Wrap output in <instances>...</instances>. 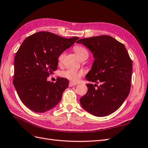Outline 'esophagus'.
<instances>
[{"mask_svg": "<svg viewBox=\"0 0 148 148\" xmlns=\"http://www.w3.org/2000/svg\"><path fill=\"white\" fill-rule=\"evenodd\" d=\"M77 84L76 83H74V82H70L69 83V87H73V86H76Z\"/></svg>", "mask_w": 148, "mask_h": 148, "instance_id": "1", "label": "esophagus"}]
</instances>
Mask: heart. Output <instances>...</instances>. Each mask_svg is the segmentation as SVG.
I'll list each match as a JSON object with an SVG mask.
<instances>
[{"instance_id": "b5f03b06", "label": "heart", "mask_w": 148, "mask_h": 148, "mask_svg": "<svg viewBox=\"0 0 148 148\" xmlns=\"http://www.w3.org/2000/svg\"><path fill=\"white\" fill-rule=\"evenodd\" d=\"M74 49L75 51V52L76 53V54L78 55V56L81 58V60L84 58L88 56V55L87 49L81 45H75L74 46ZM64 56H65L64 52L61 53L60 55H59L58 58V61L59 64H61L63 60H64ZM84 74V73L82 71H80V70H77L73 68L67 69L64 71H62L61 73V75L63 77L67 79L72 82L78 81L83 76Z\"/></svg>"}]
</instances>
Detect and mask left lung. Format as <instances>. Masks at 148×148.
<instances>
[{"label":"left lung","instance_id":"obj_1","mask_svg":"<svg viewBox=\"0 0 148 148\" xmlns=\"http://www.w3.org/2000/svg\"><path fill=\"white\" fill-rule=\"evenodd\" d=\"M89 49L95 58L86 75V95L80 99L82 107L92 115L107 116L119 109L129 95L132 60L125 45L114 38L101 35L76 41ZM101 83L98 86L97 83Z\"/></svg>","mask_w":148,"mask_h":148}]
</instances>
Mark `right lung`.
Wrapping results in <instances>:
<instances>
[{"label": "right lung", "mask_w": 148, "mask_h": 148, "mask_svg": "<svg viewBox=\"0 0 148 148\" xmlns=\"http://www.w3.org/2000/svg\"><path fill=\"white\" fill-rule=\"evenodd\" d=\"M78 39L39 32L28 36L20 46L14 59L13 84L21 101L31 110L47 112L61 101L68 80L58 77L54 83L47 78L57 69L59 55Z\"/></svg>", "instance_id": "add662e5"}]
</instances>
